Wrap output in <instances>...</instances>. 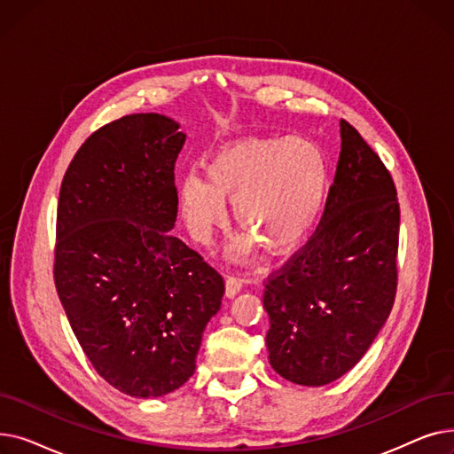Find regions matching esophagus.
Returning <instances> with one entry per match:
<instances>
[{"mask_svg":"<svg viewBox=\"0 0 454 454\" xmlns=\"http://www.w3.org/2000/svg\"><path fill=\"white\" fill-rule=\"evenodd\" d=\"M243 289V279L237 278V276H230L226 279V296L233 298L237 293H241Z\"/></svg>","mask_w":454,"mask_h":454,"instance_id":"esophagus-1","label":"esophagus"}]
</instances>
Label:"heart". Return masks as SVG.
I'll list each match as a JSON object with an SVG mask.
<instances>
[{
  "mask_svg": "<svg viewBox=\"0 0 454 454\" xmlns=\"http://www.w3.org/2000/svg\"><path fill=\"white\" fill-rule=\"evenodd\" d=\"M206 178L189 173L178 182L182 217L199 241L226 223V200L247 235L231 254L248 259L257 245L270 255L296 250L325 207L331 171L318 143L293 137H241L206 161Z\"/></svg>",
  "mask_w": 454,
  "mask_h": 454,
  "instance_id": "b5f03b06",
  "label": "heart"
}]
</instances>
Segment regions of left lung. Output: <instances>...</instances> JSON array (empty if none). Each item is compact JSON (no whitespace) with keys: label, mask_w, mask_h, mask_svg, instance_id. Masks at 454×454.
I'll return each instance as SVG.
<instances>
[{"label":"left lung","mask_w":454,"mask_h":454,"mask_svg":"<svg viewBox=\"0 0 454 454\" xmlns=\"http://www.w3.org/2000/svg\"><path fill=\"white\" fill-rule=\"evenodd\" d=\"M322 221L265 285L270 366L324 387L363 359L397 289L399 202L394 180L348 121Z\"/></svg>","instance_id":"1"}]
</instances>
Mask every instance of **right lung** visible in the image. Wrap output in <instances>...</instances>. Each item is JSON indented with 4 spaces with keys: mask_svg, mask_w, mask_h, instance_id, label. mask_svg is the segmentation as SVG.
<instances>
[{
    "mask_svg": "<svg viewBox=\"0 0 454 454\" xmlns=\"http://www.w3.org/2000/svg\"><path fill=\"white\" fill-rule=\"evenodd\" d=\"M180 125L132 114L95 130L71 160L57 209L55 285L98 373L132 397H160L195 373L223 276L171 235Z\"/></svg>",
    "mask_w": 454,
    "mask_h": 454,
    "instance_id": "1",
    "label": "right lung"
}]
</instances>
